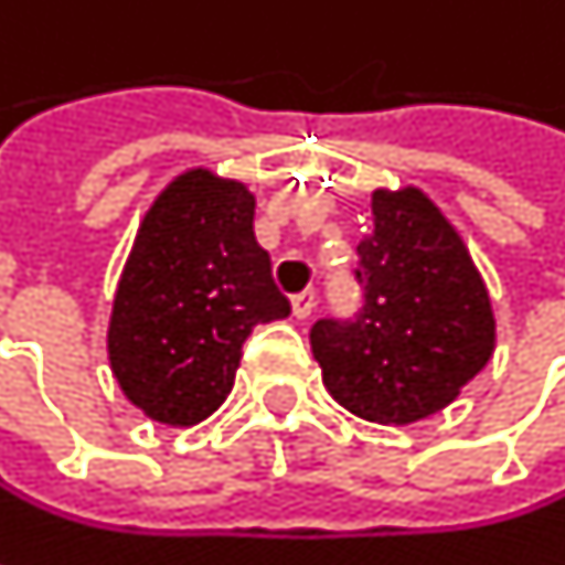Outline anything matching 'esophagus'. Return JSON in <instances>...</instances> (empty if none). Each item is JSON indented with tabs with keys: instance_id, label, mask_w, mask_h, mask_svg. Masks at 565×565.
<instances>
[{
	"instance_id": "obj_1",
	"label": "esophagus",
	"mask_w": 565,
	"mask_h": 565,
	"mask_svg": "<svg viewBox=\"0 0 565 565\" xmlns=\"http://www.w3.org/2000/svg\"><path fill=\"white\" fill-rule=\"evenodd\" d=\"M313 303H317V294L313 290H300V294L290 297V310H294L297 320H307L313 313Z\"/></svg>"
}]
</instances>
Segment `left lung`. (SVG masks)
<instances>
[{
  "mask_svg": "<svg viewBox=\"0 0 565 565\" xmlns=\"http://www.w3.org/2000/svg\"><path fill=\"white\" fill-rule=\"evenodd\" d=\"M370 199L373 228L356 248L366 303L353 323H313L310 350L347 412L412 425L488 366L498 320L471 248L428 192L380 185Z\"/></svg>",
  "mask_w": 565,
  "mask_h": 565,
  "instance_id": "obj_1",
  "label": "left lung"
}]
</instances>
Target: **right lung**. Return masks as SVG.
I'll return each mask as SVG.
<instances>
[{
    "label": "right lung",
    "instance_id": "right-lung-1",
    "mask_svg": "<svg viewBox=\"0 0 565 565\" xmlns=\"http://www.w3.org/2000/svg\"><path fill=\"white\" fill-rule=\"evenodd\" d=\"M287 313L255 238V192L209 167L182 170L140 218L117 281L110 373L147 418L199 425L232 393L255 323Z\"/></svg>",
    "mask_w": 565,
    "mask_h": 565
}]
</instances>
